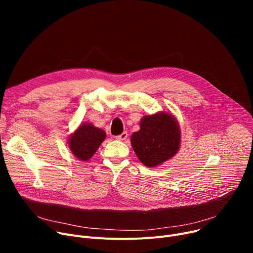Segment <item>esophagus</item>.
Here are the masks:
<instances>
[{
  "mask_svg": "<svg viewBox=\"0 0 253 253\" xmlns=\"http://www.w3.org/2000/svg\"><path fill=\"white\" fill-rule=\"evenodd\" d=\"M127 137H128V133H127V132H126V131L122 132V133H121V134H120V135H118V136H116V138H117L118 140H125V139H126Z\"/></svg>",
  "mask_w": 253,
  "mask_h": 253,
  "instance_id": "34e87169",
  "label": "esophagus"
}]
</instances>
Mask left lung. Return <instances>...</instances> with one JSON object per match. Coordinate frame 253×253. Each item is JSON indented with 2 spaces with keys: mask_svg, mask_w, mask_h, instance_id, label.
<instances>
[{
  "mask_svg": "<svg viewBox=\"0 0 253 253\" xmlns=\"http://www.w3.org/2000/svg\"><path fill=\"white\" fill-rule=\"evenodd\" d=\"M180 132L175 119L165 113L145 116L140 129L131 136V144L141 163L155 167L178 151Z\"/></svg>",
  "mask_w": 253,
  "mask_h": 253,
  "instance_id": "left-lung-1",
  "label": "left lung"
}]
</instances>
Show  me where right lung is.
Here are the masks:
<instances>
[{
    "label": "right lung",
    "mask_w": 253,
    "mask_h": 253,
    "mask_svg": "<svg viewBox=\"0 0 253 253\" xmlns=\"http://www.w3.org/2000/svg\"><path fill=\"white\" fill-rule=\"evenodd\" d=\"M105 138V132L91 124L80 126L70 139V149L82 161H87Z\"/></svg>",
    "instance_id": "right-lung-1"
}]
</instances>
